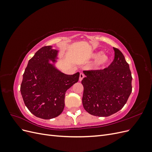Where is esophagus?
I'll use <instances>...</instances> for the list:
<instances>
[{
  "instance_id": "1",
  "label": "esophagus",
  "mask_w": 152,
  "mask_h": 152,
  "mask_svg": "<svg viewBox=\"0 0 152 152\" xmlns=\"http://www.w3.org/2000/svg\"><path fill=\"white\" fill-rule=\"evenodd\" d=\"M84 75L83 74V73H80V77H79V81H82V79H84Z\"/></svg>"
}]
</instances>
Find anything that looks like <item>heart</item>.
I'll list each match as a JSON object with an SVG mask.
<instances>
[{
    "label": "heart",
    "mask_w": 152,
    "mask_h": 152,
    "mask_svg": "<svg viewBox=\"0 0 152 152\" xmlns=\"http://www.w3.org/2000/svg\"><path fill=\"white\" fill-rule=\"evenodd\" d=\"M103 50H98L89 54V57L92 59H95V60L91 64V68L96 69L104 65L109 61V57L106 54H103Z\"/></svg>",
    "instance_id": "b5f03b06"
}]
</instances>
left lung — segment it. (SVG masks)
Wrapping results in <instances>:
<instances>
[{
	"instance_id": "obj_1",
	"label": "left lung",
	"mask_w": 152,
	"mask_h": 152,
	"mask_svg": "<svg viewBox=\"0 0 152 152\" xmlns=\"http://www.w3.org/2000/svg\"><path fill=\"white\" fill-rule=\"evenodd\" d=\"M115 58L108 68L84 71L82 104L94 116L108 117L121 110L132 92L129 65L121 51L113 48Z\"/></svg>"
}]
</instances>
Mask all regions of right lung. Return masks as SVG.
Instances as JSON below:
<instances>
[{
  "label": "right lung",
  "mask_w": 152,
  "mask_h": 152,
  "mask_svg": "<svg viewBox=\"0 0 152 152\" xmlns=\"http://www.w3.org/2000/svg\"><path fill=\"white\" fill-rule=\"evenodd\" d=\"M59 52L51 45L40 49L28 61L23 75V99L29 111L40 118H53L62 113L66 91L79 79V72L66 75L58 70Z\"/></svg>",
  "instance_id": "right-lung-1"
}]
</instances>
